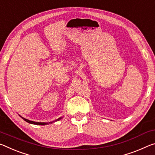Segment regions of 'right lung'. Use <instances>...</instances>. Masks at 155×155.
Segmentation results:
<instances>
[{
  "instance_id": "right-lung-1",
  "label": "right lung",
  "mask_w": 155,
  "mask_h": 155,
  "mask_svg": "<svg viewBox=\"0 0 155 155\" xmlns=\"http://www.w3.org/2000/svg\"><path fill=\"white\" fill-rule=\"evenodd\" d=\"M22 119H24L25 121L26 122L29 123V124H35V125H39V126H44V125H48V124H52L53 122H55V121H59V120H61V119H62V117L58 118V119H57L56 120H55V121H51V122H49V123H44V122H35V121H29V120L25 119V118H23V117H22Z\"/></svg>"
}]
</instances>
